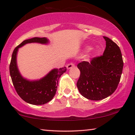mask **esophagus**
Wrapping results in <instances>:
<instances>
[{"mask_svg": "<svg viewBox=\"0 0 135 135\" xmlns=\"http://www.w3.org/2000/svg\"><path fill=\"white\" fill-rule=\"evenodd\" d=\"M74 67V64H73V63H70V64H67V69H70V68H73Z\"/></svg>", "mask_w": 135, "mask_h": 135, "instance_id": "34e87169", "label": "esophagus"}]
</instances>
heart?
<instances>
[{"instance_id": "obj_1", "label": "heart", "mask_w": 135, "mask_h": 135, "mask_svg": "<svg viewBox=\"0 0 135 135\" xmlns=\"http://www.w3.org/2000/svg\"><path fill=\"white\" fill-rule=\"evenodd\" d=\"M91 47H90V46H87V47H86V48H85V50H87V51H88V50H91Z\"/></svg>"}]
</instances>
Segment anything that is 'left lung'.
I'll return each mask as SVG.
<instances>
[{"label":"left lung","instance_id":"obj_1","mask_svg":"<svg viewBox=\"0 0 135 135\" xmlns=\"http://www.w3.org/2000/svg\"><path fill=\"white\" fill-rule=\"evenodd\" d=\"M103 55L90 62L82 61L77 67L80 72L77 87L84 98L99 100L111 95L118 87L123 69L121 51L116 43L105 36Z\"/></svg>","mask_w":135,"mask_h":135}]
</instances>
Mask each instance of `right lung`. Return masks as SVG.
<instances>
[{
    "mask_svg": "<svg viewBox=\"0 0 135 135\" xmlns=\"http://www.w3.org/2000/svg\"><path fill=\"white\" fill-rule=\"evenodd\" d=\"M40 43L46 44L48 40L45 37H33L25 40L16 47L12 54L9 64V73L12 82L18 95L24 101L33 105H43L52 100L57 91L58 80L67 71L65 67L52 70L45 77L30 81L23 78L18 70L16 57L18 49L26 44Z\"/></svg>",
    "mask_w": 135,
    "mask_h": 135,
    "instance_id": "right-lung-1",
    "label": "right lung"
}]
</instances>
